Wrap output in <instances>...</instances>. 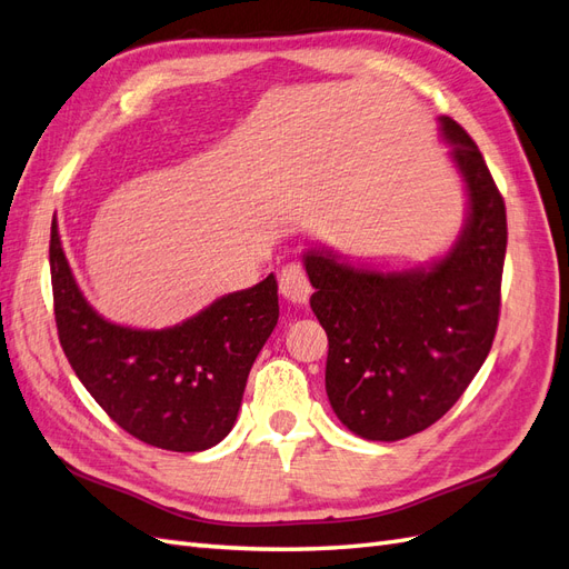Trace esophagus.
Listing matches in <instances>:
<instances>
[{
    "label": "esophagus",
    "instance_id": "34e87169",
    "mask_svg": "<svg viewBox=\"0 0 569 569\" xmlns=\"http://www.w3.org/2000/svg\"><path fill=\"white\" fill-rule=\"evenodd\" d=\"M279 290H281V296L293 305H308V300L312 296V286L308 281V273H305L298 264H286L279 271Z\"/></svg>",
    "mask_w": 569,
    "mask_h": 569
}]
</instances>
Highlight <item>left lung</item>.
I'll return each mask as SVG.
<instances>
[{
    "mask_svg": "<svg viewBox=\"0 0 569 569\" xmlns=\"http://www.w3.org/2000/svg\"><path fill=\"white\" fill-rule=\"evenodd\" d=\"M469 213L428 267L377 271L325 247L305 252L310 308L329 337L327 397L362 440L395 442L440 420L483 366L500 317L507 213L473 139L440 118Z\"/></svg>",
    "mask_w": 569,
    "mask_h": 569,
    "instance_id": "left-lung-1",
    "label": "left lung"
}]
</instances>
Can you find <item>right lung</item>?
<instances>
[{"label": "right lung", "mask_w": 569, "mask_h": 569, "mask_svg": "<svg viewBox=\"0 0 569 569\" xmlns=\"http://www.w3.org/2000/svg\"><path fill=\"white\" fill-rule=\"evenodd\" d=\"M54 322L81 385L137 440L170 451H203L236 426L247 375L279 322V283L228 293L168 329H132L100 317L83 298L50 232Z\"/></svg>", "instance_id": "obj_1"}]
</instances>
